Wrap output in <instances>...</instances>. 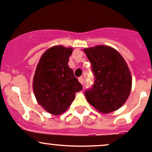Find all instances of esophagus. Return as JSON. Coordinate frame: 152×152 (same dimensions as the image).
<instances>
[{"label": "esophagus", "instance_id": "34e87169", "mask_svg": "<svg viewBox=\"0 0 152 152\" xmlns=\"http://www.w3.org/2000/svg\"><path fill=\"white\" fill-rule=\"evenodd\" d=\"M78 80H79V82L81 84L83 83V77H80L78 78Z\"/></svg>", "mask_w": 152, "mask_h": 152}]
</instances>
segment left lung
<instances>
[{
  "instance_id": "8db88e82",
  "label": "left lung",
  "mask_w": 152,
  "mask_h": 152,
  "mask_svg": "<svg viewBox=\"0 0 152 152\" xmlns=\"http://www.w3.org/2000/svg\"><path fill=\"white\" fill-rule=\"evenodd\" d=\"M84 52L95 78L92 87L85 92L87 101L104 113L118 110L132 88V77L126 61L118 51L104 45L86 48Z\"/></svg>"
}]
</instances>
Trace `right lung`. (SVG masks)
<instances>
[{"mask_svg":"<svg viewBox=\"0 0 152 152\" xmlns=\"http://www.w3.org/2000/svg\"><path fill=\"white\" fill-rule=\"evenodd\" d=\"M73 49L62 45L49 48L36 69L33 89L39 104L53 115L64 113L83 86L68 65Z\"/></svg>","mask_w":152,"mask_h":152,"instance_id":"1","label":"right lung"}]
</instances>
